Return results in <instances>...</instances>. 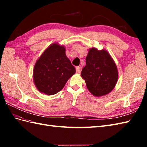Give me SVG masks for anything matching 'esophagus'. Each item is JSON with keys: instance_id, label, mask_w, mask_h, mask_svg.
<instances>
[{"instance_id": "esophagus-1", "label": "esophagus", "mask_w": 147, "mask_h": 147, "mask_svg": "<svg viewBox=\"0 0 147 147\" xmlns=\"http://www.w3.org/2000/svg\"><path fill=\"white\" fill-rule=\"evenodd\" d=\"M76 71L77 73L80 74L81 73V68L80 67H76Z\"/></svg>"}]
</instances>
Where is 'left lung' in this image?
I'll return each instance as SVG.
<instances>
[{"mask_svg":"<svg viewBox=\"0 0 147 147\" xmlns=\"http://www.w3.org/2000/svg\"><path fill=\"white\" fill-rule=\"evenodd\" d=\"M89 92L95 96L109 94L118 80V70L110 54L102 49L91 48L86 57V65L82 71Z\"/></svg>","mask_w":147,"mask_h":147,"instance_id":"1","label":"left lung"}]
</instances>
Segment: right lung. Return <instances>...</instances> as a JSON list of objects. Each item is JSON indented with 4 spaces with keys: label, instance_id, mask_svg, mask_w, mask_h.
Masks as SVG:
<instances>
[{
    "label": "right lung",
    "instance_id": "add662e5",
    "mask_svg": "<svg viewBox=\"0 0 147 147\" xmlns=\"http://www.w3.org/2000/svg\"><path fill=\"white\" fill-rule=\"evenodd\" d=\"M76 69L65 55L64 45L53 43L37 59L33 78L40 92L53 95L64 88Z\"/></svg>",
    "mask_w": 147,
    "mask_h": 147
}]
</instances>
